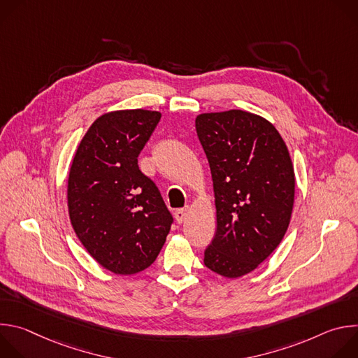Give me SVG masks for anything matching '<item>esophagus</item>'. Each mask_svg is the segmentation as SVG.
<instances>
[{"label": "esophagus", "instance_id": "esophagus-1", "mask_svg": "<svg viewBox=\"0 0 358 358\" xmlns=\"http://www.w3.org/2000/svg\"><path fill=\"white\" fill-rule=\"evenodd\" d=\"M187 215H188V210H187V208H180V210H177V211H176V220H177V222H178V224H182V222L185 221Z\"/></svg>", "mask_w": 358, "mask_h": 358}]
</instances>
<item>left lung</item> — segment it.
Instances as JSON below:
<instances>
[{
	"mask_svg": "<svg viewBox=\"0 0 358 358\" xmlns=\"http://www.w3.org/2000/svg\"><path fill=\"white\" fill-rule=\"evenodd\" d=\"M214 184L217 232L203 264L225 278L257 269L283 239L294 201L287 147L272 123L243 110L195 119Z\"/></svg>",
	"mask_w": 358,
	"mask_h": 358,
	"instance_id": "obj_1",
	"label": "left lung"
}]
</instances>
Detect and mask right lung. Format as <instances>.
I'll return each instance as SVG.
<instances>
[{"instance_id": "obj_1", "label": "right lung", "mask_w": 358, "mask_h": 358, "mask_svg": "<svg viewBox=\"0 0 358 358\" xmlns=\"http://www.w3.org/2000/svg\"><path fill=\"white\" fill-rule=\"evenodd\" d=\"M162 113L134 109L106 113L82 138L68 180L72 227L101 266L134 275L156 261L174 221L160 189L137 157Z\"/></svg>"}]
</instances>
